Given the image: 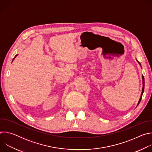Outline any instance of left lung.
I'll use <instances>...</instances> for the list:
<instances>
[{
    "label": "left lung",
    "instance_id": "1",
    "mask_svg": "<svg viewBox=\"0 0 152 152\" xmlns=\"http://www.w3.org/2000/svg\"><path fill=\"white\" fill-rule=\"evenodd\" d=\"M137 62L139 63V64L141 66V63L137 59ZM142 92H141V97H140V100H139V101H138V104H137V106L139 104V103H140V102H141V98H142V94H143V93H144V76H143V75L142 76Z\"/></svg>",
    "mask_w": 152,
    "mask_h": 152
}]
</instances>
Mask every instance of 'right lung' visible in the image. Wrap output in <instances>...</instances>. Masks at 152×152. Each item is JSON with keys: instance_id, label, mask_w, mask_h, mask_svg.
Instances as JSON below:
<instances>
[{"instance_id": "add662e5", "label": "right lung", "mask_w": 152, "mask_h": 152, "mask_svg": "<svg viewBox=\"0 0 152 152\" xmlns=\"http://www.w3.org/2000/svg\"><path fill=\"white\" fill-rule=\"evenodd\" d=\"M17 55H15V57H14V58H13V60H14V59H15V57H16V56H17ZM13 60H12V61H13Z\"/></svg>"}]
</instances>
